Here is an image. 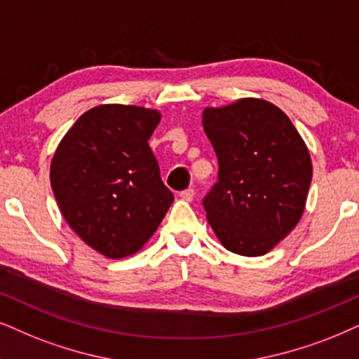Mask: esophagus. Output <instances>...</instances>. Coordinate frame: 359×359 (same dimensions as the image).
Here are the masks:
<instances>
[{"label":"esophagus","instance_id":"esophagus-1","mask_svg":"<svg viewBox=\"0 0 359 359\" xmlns=\"http://www.w3.org/2000/svg\"><path fill=\"white\" fill-rule=\"evenodd\" d=\"M194 195H195L194 189H185V190H182V192H180V197H182L184 201H187V202L194 201Z\"/></svg>","mask_w":359,"mask_h":359}]
</instances>
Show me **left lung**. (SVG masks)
Masks as SVG:
<instances>
[{
    "mask_svg": "<svg viewBox=\"0 0 359 359\" xmlns=\"http://www.w3.org/2000/svg\"><path fill=\"white\" fill-rule=\"evenodd\" d=\"M202 124L219 161V180L203 198L208 224L226 250L265 255L305 210L313 174L306 144L263 99L207 107Z\"/></svg>",
    "mask_w": 359,
    "mask_h": 359,
    "instance_id": "1",
    "label": "left lung"
}]
</instances>
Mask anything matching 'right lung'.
<instances>
[{
  "mask_svg": "<svg viewBox=\"0 0 359 359\" xmlns=\"http://www.w3.org/2000/svg\"><path fill=\"white\" fill-rule=\"evenodd\" d=\"M161 114L104 104L67 130L51 162V187L67 224L107 258L133 255L152 237L174 194L161 179L149 139Z\"/></svg>",
  "mask_w": 359,
  "mask_h": 359,
  "instance_id": "obj_1",
  "label": "right lung"
}]
</instances>
